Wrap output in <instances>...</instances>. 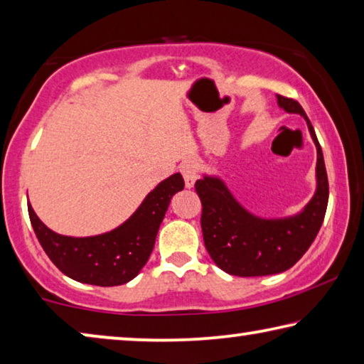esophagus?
Instances as JSON below:
<instances>
[{
	"label": "esophagus",
	"instance_id": "esophagus-1",
	"mask_svg": "<svg viewBox=\"0 0 364 364\" xmlns=\"http://www.w3.org/2000/svg\"><path fill=\"white\" fill-rule=\"evenodd\" d=\"M180 171L184 178V186H186L188 189L194 188L196 180H198V165H196V161H193V160L183 161L180 166Z\"/></svg>",
	"mask_w": 364,
	"mask_h": 364
}]
</instances>
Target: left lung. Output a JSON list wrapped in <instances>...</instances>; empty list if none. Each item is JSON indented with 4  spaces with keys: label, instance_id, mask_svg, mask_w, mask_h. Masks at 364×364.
<instances>
[{
    "label": "left lung",
    "instance_id": "8db88e82",
    "mask_svg": "<svg viewBox=\"0 0 364 364\" xmlns=\"http://www.w3.org/2000/svg\"><path fill=\"white\" fill-rule=\"evenodd\" d=\"M277 105L306 119L317 151L316 191L299 212L267 218L241 205L220 176L204 173L203 180L196 181V191L203 203L204 245L212 261L230 275L261 277L285 272L309 250L324 222L328 181L313 124L296 100L277 95Z\"/></svg>",
    "mask_w": 364,
    "mask_h": 364
}]
</instances>
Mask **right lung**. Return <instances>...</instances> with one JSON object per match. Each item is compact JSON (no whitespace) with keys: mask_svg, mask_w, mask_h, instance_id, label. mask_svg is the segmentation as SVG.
Listing matches in <instances>:
<instances>
[{"mask_svg":"<svg viewBox=\"0 0 364 364\" xmlns=\"http://www.w3.org/2000/svg\"><path fill=\"white\" fill-rule=\"evenodd\" d=\"M183 188L181 173H175L144 198L128 220L95 236L76 238L55 233L37 217L31 203L28 217L43 251L69 279L99 287L123 285L147 264L171 198Z\"/></svg>","mask_w":364,"mask_h":364,"instance_id":"right-lung-1","label":"right lung"}]
</instances>
